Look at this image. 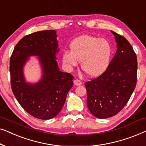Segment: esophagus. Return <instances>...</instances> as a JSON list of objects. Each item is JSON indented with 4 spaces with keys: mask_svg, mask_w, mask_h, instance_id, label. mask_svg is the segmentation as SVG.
Here are the masks:
<instances>
[{
    "mask_svg": "<svg viewBox=\"0 0 146 146\" xmlns=\"http://www.w3.org/2000/svg\"><path fill=\"white\" fill-rule=\"evenodd\" d=\"M74 84L75 86H80L82 84V82L80 80H79L76 79L74 80Z\"/></svg>",
    "mask_w": 146,
    "mask_h": 146,
    "instance_id": "34e87169",
    "label": "esophagus"
}]
</instances>
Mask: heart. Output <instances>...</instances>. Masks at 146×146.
I'll list each match as a JSON object with an SVG mask.
<instances>
[{
	"mask_svg": "<svg viewBox=\"0 0 146 146\" xmlns=\"http://www.w3.org/2000/svg\"><path fill=\"white\" fill-rule=\"evenodd\" d=\"M111 55L112 48L108 40L84 35L71 43L70 52H64L62 60L70 68L82 62V69L87 75L98 77L106 71Z\"/></svg>",
	"mask_w": 146,
	"mask_h": 146,
	"instance_id": "1",
	"label": "heart"
}]
</instances>
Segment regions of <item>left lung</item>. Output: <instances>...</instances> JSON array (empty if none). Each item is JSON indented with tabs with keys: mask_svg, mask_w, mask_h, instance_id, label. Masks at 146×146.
Wrapping results in <instances>:
<instances>
[{
	"mask_svg": "<svg viewBox=\"0 0 146 146\" xmlns=\"http://www.w3.org/2000/svg\"><path fill=\"white\" fill-rule=\"evenodd\" d=\"M115 36L117 50L106 71L85 83L87 106L100 119L116 115L126 105L137 82V56L131 45L122 36Z\"/></svg>",
	"mask_w": 146,
	"mask_h": 146,
	"instance_id": "8db88e82",
	"label": "left lung"
}]
</instances>
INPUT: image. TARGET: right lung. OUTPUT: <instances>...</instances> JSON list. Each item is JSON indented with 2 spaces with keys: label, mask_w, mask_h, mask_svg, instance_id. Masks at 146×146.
Returning <instances> with one entry per match:
<instances>
[{
  "label": "right lung",
  "mask_w": 146,
  "mask_h": 146,
  "mask_svg": "<svg viewBox=\"0 0 146 146\" xmlns=\"http://www.w3.org/2000/svg\"><path fill=\"white\" fill-rule=\"evenodd\" d=\"M56 31L47 30L23 37L14 48L10 60L11 84L20 105L36 118L49 119L61 111L74 76L60 71L56 60L59 51ZM39 56L43 76L36 84L25 81L23 67L28 57Z\"/></svg>",
  "instance_id": "1"
}]
</instances>
